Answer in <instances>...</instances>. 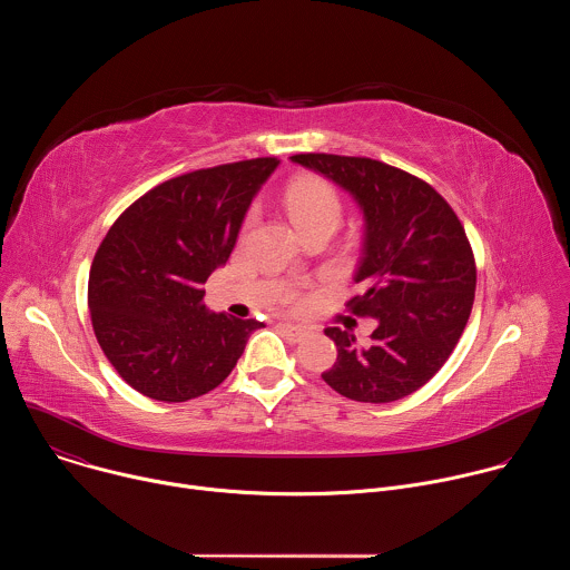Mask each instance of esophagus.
Returning <instances> with one entry per match:
<instances>
[{
	"label": "esophagus",
	"instance_id": "34e87169",
	"mask_svg": "<svg viewBox=\"0 0 570 570\" xmlns=\"http://www.w3.org/2000/svg\"><path fill=\"white\" fill-rule=\"evenodd\" d=\"M279 330H282V334H284L291 343H299V341H304V338L308 336V330H306V327H299V324L282 322Z\"/></svg>",
	"mask_w": 570,
	"mask_h": 570
}]
</instances>
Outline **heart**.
Wrapping results in <instances>:
<instances>
[{
    "label": "heart",
    "instance_id": "1",
    "mask_svg": "<svg viewBox=\"0 0 570 570\" xmlns=\"http://www.w3.org/2000/svg\"><path fill=\"white\" fill-rule=\"evenodd\" d=\"M284 205L297 229L317 220H332L338 225L343 216L338 191L327 180L313 176L293 178L284 189Z\"/></svg>",
    "mask_w": 570,
    "mask_h": 570
}]
</instances>
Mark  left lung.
Masks as SVG:
<instances>
[{"label": "left lung", "mask_w": 570, "mask_h": 570, "mask_svg": "<svg viewBox=\"0 0 570 570\" xmlns=\"http://www.w3.org/2000/svg\"><path fill=\"white\" fill-rule=\"evenodd\" d=\"M297 165L350 191L365 216L363 257L347 302L376 317L370 345L338 327L324 330L338 350L322 374L338 394L390 403L429 383L455 350L473 306L475 262L451 205L424 180L385 161L299 153Z\"/></svg>", "instance_id": "8db88e82"}]
</instances>
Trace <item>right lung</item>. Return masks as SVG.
<instances>
[{
  "mask_svg": "<svg viewBox=\"0 0 570 570\" xmlns=\"http://www.w3.org/2000/svg\"><path fill=\"white\" fill-rule=\"evenodd\" d=\"M277 165L255 157L171 178L137 198L101 240L88 282L92 327L106 358L144 396L178 403L207 394L262 327L212 313L203 284L229 259Z\"/></svg>",
  "mask_w": 570,
  "mask_h": 570,
  "instance_id": "add662e5",
  "label": "right lung"
}]
</instances>
